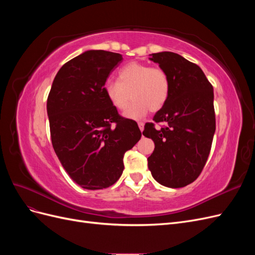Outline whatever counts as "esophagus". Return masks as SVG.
I'll return each mask as SVG.
<instances>
[{"mask_svg":"<svg viewBox=\"0 0 255 255\" xmlns=\"http://www.w3.org/2000/svg\"><path fill=\"white\" fill-rule=\"evenodd\" d=\"M138 127H139V129L142 132L143 128H144V123L143 122H138Z\"/></svg>","mask_w":255,"mask_h":255,"instance_id":"34e87169","label":"esophagus"}]
</instances>
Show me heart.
<instances>
[{
    "instance_id": "heart-1",
    "label": "heart",
    "mask_w": 255,
    "mask_h": 255,
    "mask_svg": "<svg viewBox=\"0 0 255 255\" xmlns=\"http://www.w3.org/2000/svg\"><path fill=\"white\" fill-rule=\"evenodd\" d=\"M104 91L117 111H125L132 97L133 103L125 116L140 119L148 111L155 113L165 105L170 92V81L163 68L132 61L118 71V81L105 83Z\"/></svg>"
}]
</instances>
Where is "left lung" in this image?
<instances>
[{"label":"left lung","mask_w":255,"mask_h":255,"mask_svg":"<svg viewBox=\"0 0 255 255\" xmlns=\"http://www.w3.org/2000/svg\"><path fill=\"white\" fill-rule=\"evenodd\" d=\"M150 56L167 72L170 92L142 132L155 144L148 166L159 184L180 188L197 180L210 155L216 129L214 90L201 68L179 54ZM159 123L164 126L157 129Z\"/></svg>","instance_id":"1"}]
</instances>
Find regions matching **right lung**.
I'll use <instances>...</instances> for the list:
<instances>
[{"mask_svg": "<svg viewBox=\"0 0 255 255\" xmlns=\"http://www.w3.org/2000/svg\"><path fill=\"white\" fill-rule=\"evenodd\" d=\"M122 55L86 51L59 69L47 102L51 140L66 172L86 189H103L119 180L125 153L141 137L134 120L114 109L104 85Z\"/></svg>", "mask_w": 255, "mask_h": 255, "instance_id": "obj_1", "label": "right lung"}]
</instances>
